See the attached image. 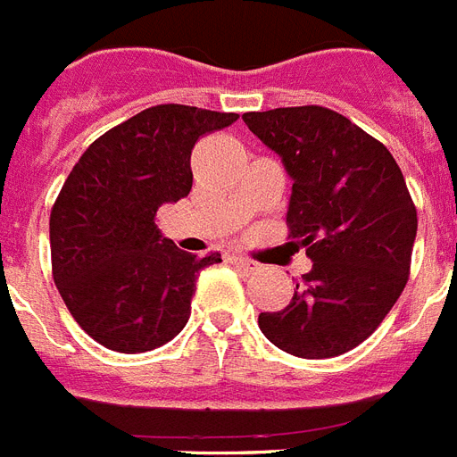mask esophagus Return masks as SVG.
I'll return each instance as SVG.
<instances>
[{
  "mask_svg": "<svg viewBox=\"0 0 457 457\" xmlns=\"http://www.w3.org/2000/svg\"><path fill=\"white\" fill-rule=\"evenodd\" d=\"M233 262V264H238V266H243V269H245V271H250V273H254V271H262V264H257V262H254V259H247V257H243V254H231V257H228Z\"/></svg>",
  "mask_w": 457,
  "mask_h": 457,
  "instance_id": "34e87169",
  "label": "esophagus"
}]
</instances>
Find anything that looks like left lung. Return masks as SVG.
<instances>
[{"label":"left lung","instance_id":"left-lung-1","mask_svg":"<svg viewBox=\"0 0 457 457\" xmlns=\"http://www.w3.org/2000/svg\"><path fill=\"white\" fill-rule=\"evenodd\" d=\"M243 120L290 174V238L313 262L259 328L299 359L339 356L373 335L408 283L418 212L406 179L385 144L323 105Z\"/></svg>","mask_w":457,"mask_h":457}]
</instances>
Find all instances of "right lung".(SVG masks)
<instances>
[{
  "mask_svg": "<svg viewBox=\"0 0 457 457\" xmlns=\"http://www.w3.org/2000/svg\"><path fill=\"white\" fill-rule=\"evenodd\" d=\"M236 120L153 105L98 137L65 179L49 219L54 283L72 319L105 349L151 352L188 323L195 278L221 254L179 250L155 217L191 193L195 141Z\"/></svg>",
  "mask_w": 457,
  "mask_h": 457,
  "instance_id": "obj_1",
  "label": "right lung"
}]
</instances>
